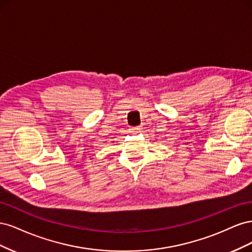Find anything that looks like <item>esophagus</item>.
Here are the masks:
<instances>
[{"mask_svg":"<svg viewBox=\"0 0 252 252\" xmlns=\"http://www.w3.org/2000/svg\"><path fill=\"white\" fill-rule=\"evenodd\" d=\"M129 130H130L131 133H139V132H141V128L140 127H131Z\"/></svg>","mask_w":252,"mask_h":252,"instance_id":"1","label":"esophagus"}]
</instances>
